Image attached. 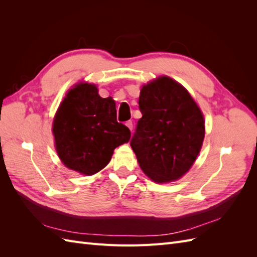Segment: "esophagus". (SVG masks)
Here are the masks:
<instances>
[{
    "label": "esophagus",
    "instance_id": "esophagus-1",
    "mask_svg": "<svg viewBox=\"0 0 257 257\" xmlns=\"http://www.w3.org/2000/svg\"><path fill=\"white\" fill-rule=\"evenodd\" d=\"M125 125L132 131V130H133V122H132V121H126V123H125Z\"/></svg>",
    "mask_w": 257,
    "mask_h": 257
}]
</instances>
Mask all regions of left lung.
I'll list each match as a JSON object with an SVG mask.
<instances>
[{"label": "left lung", "mask_w": 257, "mask_h": 257, "mask_svg": "<svg viewBox=\"0 0 257 257\" xmlns=\"http://www.w3.org/2000/svg\"><path fill=\"white\" fill-rule=\"evenodd\" d=\"M131 147L139 166L155 182L181 178L195 162L205 137L203 113L181 84L160 77L144 85Z\"/></svg>", "instance_id": "1"}]
</instances>
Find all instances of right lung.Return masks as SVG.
<instances>
[{
  "label": "right lung",
  "instance_id": "obj_1",
  "mask_svg": "<svg viewBox=\"0 0 257 257\" xmlns=\"http://www.w3.org/2000/svg\"><path fill=\"white\" fill-rule=\"evenodd\" d=\"M52 131L63 164L88 176L103 169L115 148L131 138L128 127L116 121L114 100L100 97L90 83L77 84L67 93Z\"/></svg>",
  "mask_w": 257,
  "mask_h": 257
}]
</instances>
